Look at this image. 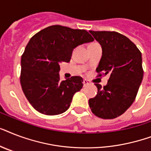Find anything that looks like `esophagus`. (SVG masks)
Wrapping results in <instances>:
<instances>
[{
    "label": "esophagus",
    "mask_w": 151,
    "mask_h": 151,
    "mask_svg": "<svg viewBox=\"0 0 151 151\" xmlns=\"http://www.w3.org/2000/svg\"><path fill=\"white\" fill-rule=\"evenodd\" d=\"M83 85H84V86H86V85H89V81L88 80H86V79H84V81H83Z\"/></svg>",
    "instance_id": "34e87169"
}]
</instances>
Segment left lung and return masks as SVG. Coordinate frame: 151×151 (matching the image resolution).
<instances>
[{
    "label": "left lung",
    "mask_w": 151,
    "mask_h": 151,
    "mask_svg": "<svg viewBox=\"0 0 151 151\" xmlns=\"http://www.w3.org/2000/svg\"><path fill=\"white\" fill-rule=\"evenodd\" d=\"M89 32L103 50L96 71L110 74L106 86L95 84L98 92L88 100L89 106L100 118H116L136 99L143 78L142 54L133 42L117 32Z\"/></svg>",
    "instance_id": "8db88e82"
}]
</instances>
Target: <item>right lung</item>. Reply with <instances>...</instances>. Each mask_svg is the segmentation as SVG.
Returning <instances> with one entry per match:
<instances>
[{"label": "right lung", "instance_id": "obj_1", "mask_svg": "<svg viewBox=\"0 0 151 151\" xmlns=\"http://www.w3.org/2000/svg\"><path fill=\"white\" fill-rule=\"evenodd\" d=\"M94 41L87 30L51 26L36 34L21 58L20 83L32 106L41 114L57 115L68 110L73 95L83 87L74 76L60 81L59 64L70 61L73 49Z\"/></svg>", "mask_w": 151, "mask_h": 151}]
</instances>
